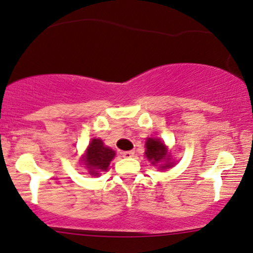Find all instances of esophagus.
Wrapping results in <instances>:
<instances>
[{"label":"esophagus","mask_w":253,"mask_h":253,"mask_svg":"<svg viewBox=\"0 0 253 253\" xmlns=\"http://www.w3.org/2000/svg\"><path fill=\"white\" fill-rule=\"evenodd\" d=\"M122 155H123L124 158H132L135 155V152H132V150H127V152L122 153Z\"/></svg>","instance_id":"obj_1"}]
</instances>
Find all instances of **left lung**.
Wrapping results in <instances>:
<instances>
[{
	"instance_id": "1",
	"label": "left lung",
	"mask_w": 253,
	"mask_h": 253,
	"mask_svg": "<svg viewBox=\"0 0 253 253\" xmlns=\"http://www.w3.org/2000/svg\"><path fill=\"white\" fill-rule=\"evenodd\" d=\"M144 155L152 165L159 166V169H164V171L167 169H171L174 165V163L171 161V154H169V148L164 142L160 141V138H147Z\"/></svg>"
}]
</instances>
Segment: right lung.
Segmentation results:
<instances>
[{"instance_id": "add662e5", "label": "right lung", "mask_w": 253, "mask_h": 253, "mask_svg": "<svg viewBox=\"0 0 253 253\" xmlns=\"http://www.w3.org/2000/svg\"><path fill=\"white\" fill-rule=\"evenodd\" d=\"M115 155V150L105 146L100 138H93L81 161L90 175H99L100 172L106 171Z\"/></svg>"}]
</instances>
